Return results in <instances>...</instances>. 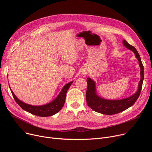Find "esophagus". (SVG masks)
Here are the masks:
<instances>
[{
    "mask_svg": "<svg viewBox=\"0 0 152 152\" xmlns=\"http://www.w3.org/2000/svg\"><path fill=\"white\" fill-rule=\"evenodd\" d=\"M81 75L83 76H84V77H85L86 75H87V71H81Z\"/></svg>",
    "mask_w": 152,
    "mask_h": 152,
    "instance_id": "esophagus-1",
    "label": "esophagus"
}]
</instances>
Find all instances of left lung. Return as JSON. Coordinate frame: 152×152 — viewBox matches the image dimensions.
I'll use <instances>...</instances> for the list:
<instances>
[{
	"label": "left lung",
	"instance_id": "8db88e82",
	"mask_svg": "<svg viewBox=\"0 0 152 152\" xmlns=\"http://www.w3.org/2000/svg\"><path fill=\"white\" fill-rule=\"evenodd\" d=\"M123 43L127 49H129L134 53L135 57L139 61V65L140 68V80L139 83L138 89L132 96L126 99L120 100L104 99L98 96L96 94L95 81L92 80L90 77H88L87 79V89L86 91V101L88 106L96 112L108 115L119 113L132 106L140 95L143 78H144L143 66L141 58L137 50L134 46L127 43L125 40H123Z\"/></svg>",
	"mask_w": 152,
	"mask_h": 152
}]
</instances>
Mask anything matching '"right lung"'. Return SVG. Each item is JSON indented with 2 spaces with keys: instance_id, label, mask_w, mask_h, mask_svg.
Listing matches in <instances>:
<instances>
[{
  "instance_id": "obj_1",
  "label": "right lung",
  "mask_w": 152,
  "mask_h": 152,
  "mask_svg": "<svg viewBox=\"0 0 152 152\" xmlns=\"http://www.w3.org/2000/svg\"><path fill=\"white\" fill-rule=\"evenodd\" d=\"M72 83H73V81L66 84L65 86H64L57 98L53 100L52 102L47 103L46 105L41 106H33L23 102L16 97V95L14 94L11 89L10 91L12 92V94L13 95V97L15 102L18 103L22 109L25 110L26 111H28V112L31 114L38 116L47 117L52 116L56 113H57L62 108L64 104H65L67 91L68 90L69 87L71 86Z\"/></svg>"
}]
</instances>
